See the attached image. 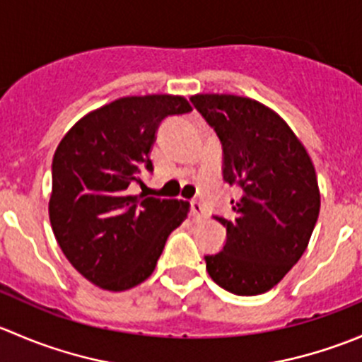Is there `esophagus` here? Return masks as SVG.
Returning <instances> with one entry per match:
<instances>
[{"instance_id":"esophagus-1","label":"esophagus","mask_w":362,"mask_h":362,"mask_svg":"<svg viewBox=\"0 0 362 362\" xmlns=\"http://www.w3.org/2000/svg\"><path fill=\"white\" fill-rule=\"evenodd\" d=\"M191 214L194 218H203L206 217L208 211H206V206L202 202H191Z\"/></svg>"}]
</instances>
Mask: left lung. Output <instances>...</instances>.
<instances>
[{"label": "left lung", "mask_w": 362, "mask_h": 362, "mask_svg": "<svg viewBox=\"0 0 362 362\" xmlns=\"http://www.w3.org/2000/svg\"><path fill=\"white\" fill-rule=\"evenodd\" d=\"M194 107L224 151V180L238 184L233 217H215L228 233L218 254L204 255L217 286L238 296L273 289L306 250L320 210L315 168L275 110L236 94H194Z\"/></svg>", "instance_id": "1"}]
</instances>
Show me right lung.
Returning a JSON list of instances; mask_svg holds the SVG:
<instances>
[{"label":"right lung","mask_w":362,"mask_h":362,"mask_svg":"<svg viewBox=\"0 0 362 362\" xmlns=\"http://www.w3.org/2000/svg\"><path fill=\"white\" fill-rule=\"evenodd\" d=\"M184 96H126L83 115L59 141L52 160L49 217L73 268L100 289L127 291L152 275L184 199L133 196L127 187L152 171L160 120L191 112Z\"/></svg>","instance_id":"add662e5"}]
</instances>
